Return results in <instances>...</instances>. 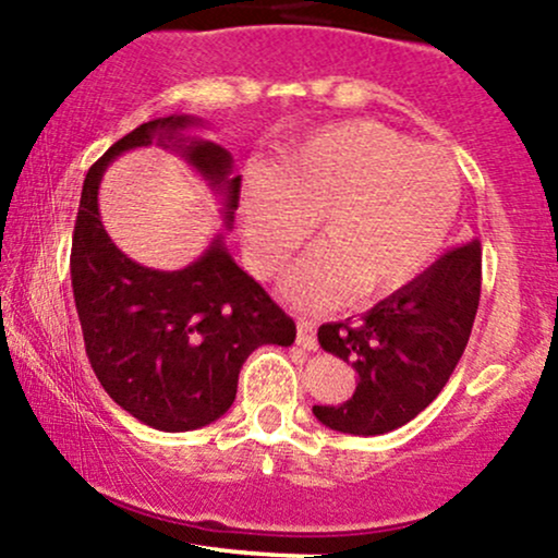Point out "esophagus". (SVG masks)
<instances>
[{"instance_id":"esophagus-1","label":"esophagus","mask_w":558,"mask_h":558,"mask_svg":"<svg viewBox=\"0 0 558 558\" xmlns=\"http://www.w3.org/2000/svg\"><path fill=\"white\" fill-rule=\"evenodd\" d=\"M298 345L305 350H316L318 340H316V324L308 322V318H300L298 322Z\"/></svg>"}]
</instances>
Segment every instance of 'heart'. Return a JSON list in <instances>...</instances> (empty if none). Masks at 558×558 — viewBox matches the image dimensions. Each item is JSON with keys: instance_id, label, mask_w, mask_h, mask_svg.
<instances>
[{"instance_id": "obj_1", "label": "heart", "mask_w": 558, "mask_h": 558, "mask_svg": "<svg viewBox=\"0 0 558 558\" xmlns=\"http://www.w3.org/2000/svg\"><path fill=\"white\" fill-rule=\"evenodd\" d=\"M461 205L453 160L377 121H345L284 149L274 171H250L240 218L255 277H277L316 221L318 242L281 298L331 308L387 298L440 255Z\"/></svg>"}]
</instances>
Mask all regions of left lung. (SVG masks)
Here are the masks:
<instances>
[{"label": "left lung", "mask_w": 558, "mask_h": 558, "mask_svg": "<svg viewBox=\"0 0 558 558\" xmlns=\"http://www.w3.org/2000/svg\"><path fill=\"white\" fill-rule=\"evenodd\" d=\"M480 284L482 247L472 240L355 322L322 324V348L353 363L359 385L345 403L313 405V416L348 435H385L422 414L464 355Z\"/></svg>", "instance_id": "1"}]
</instances>
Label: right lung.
Segmentation results:
<instances>
[{
	"label": "right lung",
	"mask_w": 558,
	"mask_h": 558,
	"mask_svg": "<svg viewBox=\"0 0 558 558\" xmlns=\"http://www.w3.org/2000/svg\"><path fill=\"white\" fill-rule=\"evenodd\" d=\"M192 116L142 123L89 168L73 229L71 281L89 363L105 392L153 429L190 432L216 422L236 398L240 368L260 345H292L295 322L250 274L218 234L195 263L158 271L131 260L102 227L99 181L118 155L136 147L177 149L223 195L227 229L240 203L231 155L181 131Z\"/></svg>",
	"instance_id": "add662e5"
}]
</instances>
